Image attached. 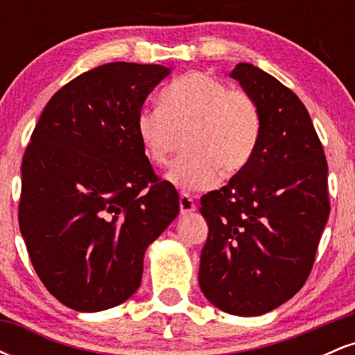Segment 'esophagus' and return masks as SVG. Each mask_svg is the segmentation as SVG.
<instances>
[{"label": "esophagus", "instance_id": "1", "mask_svg": "<svg viewBox=\"0 0 355 355\" xmlns=\"http://www.w3.org/2000/svg\"><path fill=\"white\" fill-rule=\"evenodd\" d=\"M178 203H180V214L182 215L191 214V211L197 210V205H195L193 198L187 193H180V200H178Z\"/></svg>", "mask_w": 355, "mask_h": 355}]
</instances>
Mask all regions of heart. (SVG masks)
<instances>
[{
    "label": "heart",
    "mask_w": 355,
    "mask_h": 355,
    "mask_svg": "<svg viewBox=\"0 0 355 355\" xmlns=\"http://www.w3.org/2000/svg\"><path fill=\"white\" fill-rule=\"evenodd\" d=\"M158 108H144L135 133L144 155L155 166L166 165L177 133L185 153L173 162L166 180L195 191L215 185L218 175L234 177L254 157L262 132L255 100L202 71L182 76L164 89Z\"/></svg>",
    "instance_id": "b5f03b06"
}]
</instances>
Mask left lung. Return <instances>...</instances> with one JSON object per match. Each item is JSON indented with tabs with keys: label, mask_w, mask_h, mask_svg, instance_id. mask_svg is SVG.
<instances>
[{
	"label": "left lung",
	"mask_w": 355,
	"mask_h": 355,
	"mask_svg": "<svg viewBox=\"0 0 355 355\" xmlns=\"http://www.w3.org/2000/svg\"><path fill=\"white\" fill-rule=\"evenodd\" d=\"M230 76L255 100L262 132L245 168L202 197L198 284L220 311L250 317L294 297L311 274L331 211L327 160L292 89L250 63Z\"/></svg>",
	"instance_id": "1"
}]
</instances>
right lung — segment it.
Listing matches in <instances>:
<instances>
[{
    "label": "right lung",
    "mask_w": 355,
    "mask_h": 355,
    "mask_svg": "<svg viewBox=\"0 0 355 355\" xmlns=\"http://www.w3.org/2000/svg\"><path fill=\"white\" fill-rule=\"evenodd\" d=\"M170 71L115 61L76 76L48 101L26 146L19 230L40 280L73 311H107L135 294L146 247L180 210L135 133Z\"/></svg>",
    "instance_id": "add662e5"
}]
</instances>
